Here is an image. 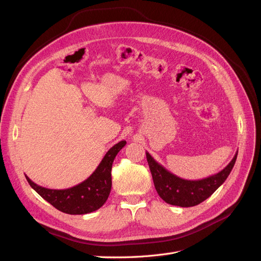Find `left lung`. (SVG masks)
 I'll use <instances>...</instances> for the list:
<instances>
[{"instance_id": "obj_1", "label": "left lung", "mask_w": 261, "mask_h": 261, "mask_svg": "<svg viewBox=\"0 0 261 261\" xmlns=\"http://www.w3.org/2000/svg\"><path fill=\"white\" fill-rule=\"evenodd\" d=\"M146 156L155 191L161 198L173 206L194 207L209 198L224 183L234 167L238 152L222 171L198 180L180 178L158 163L149 152H146Z\"/></svg>"}]
</instances>
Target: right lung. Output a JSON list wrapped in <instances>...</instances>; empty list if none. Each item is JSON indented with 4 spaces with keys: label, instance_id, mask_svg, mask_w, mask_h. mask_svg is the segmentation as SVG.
I'll return each mask as SVG.
<instances>
[{
    "label": "right lung",
    "instance_id": "right-lung-1",
    "mask_svg": "<svg viewBox=\"0 0 261 261\" xmlns=\"http://www.w3.org/2000/svg\"><path fill=\"white\" fill-rule=\"evenodd\" d=\"M126 145L122 140L114 145L103 156V159L92 174L81 184L66 189H50L34 183L27 175L31 188L50 202L54 208L67 215H86L103 206L111 192V170L116 154Z\"/></svg>",
    "mask_w": 261,
    "mask_h": 261
}]
</instances>
